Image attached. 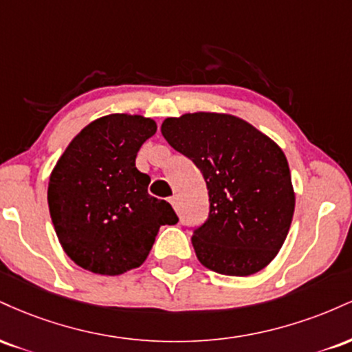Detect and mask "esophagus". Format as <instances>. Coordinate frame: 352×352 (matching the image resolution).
Masks as SVG:
<instances>
[{
    "label": "esophagus",
    "instance_id": "1",
    "mask_svg": "<svg viewBox=\"0 0 352 352\" xmlns=\"http://www.w3.org/2000/svg\"><path fill=\"white\" fill-rule=\"evenodd\" d=\"M170 204H172L173 210H179V199H177V197H172V199H170Z\"/></svg>",
    "mask_w": 352,
    "mask_h": 352
}]
</instances>
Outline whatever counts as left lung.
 Wrapping results in <instances>:
<instances>
[{
    "label": "left lung",
    "instance_id": "left-lung-1",
    "mask_svg": "<svg viewBox=\"0 0 352 352\" xmlns=\"http://www.w3.org/2000/svg\"><path fill=\"white\" fill-rule=\"evenodd\" d=\"M160 131L207 182L208 220L192 236L200 263L228 276H250L272 263L296 201L280 145L240 117L220 112L167 117Z\"/></svg>",
    "mask_w": 352,
    "mask_h": 352
}]
</instances>
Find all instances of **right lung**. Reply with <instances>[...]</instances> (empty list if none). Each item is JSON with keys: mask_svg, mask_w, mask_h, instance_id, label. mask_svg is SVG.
<instances>
[{"mask_svg": "<svg viewBox=\"0 0 352 352\" xmlns=\"http://www.w3.org/2000/svg\"><path fill=\"white\" fill-rule=\"evenodd\" d=\"M157 131L144 116L111 114L87 124L52 168L47 205L64 253L80 268L117 276L147 260L162 225L179 221L148 195L139 148Z\"/></svg>", "mask_w": 352, "mask_h": 352, "instance_id": "1", "label": "right lung"}]
</instances>
